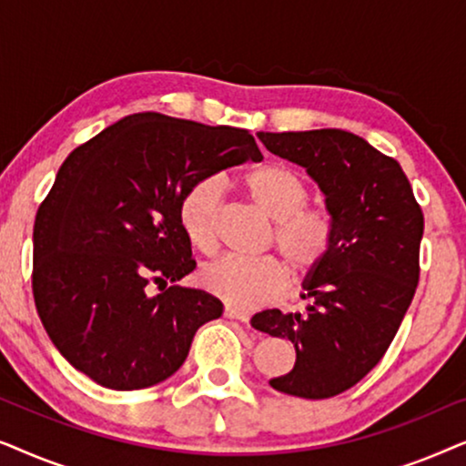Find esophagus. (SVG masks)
Returning a JSON list of instances; mask_svg holds the SVG:
<instances>
[{"label":"esophagus","instance_id":"obj_1","mask_svg":"<svg viewBox=\"0 0 466 466\" xmlns=\"http://www.w3.org/2000/svg\"><path fill=\"white\" fill-rule=\"evenodd\" d=\"M225 316L231 318V320H239V322H248V320H250V316H248V311L235 309V308H231V305H227V308H225Z\"/></svg>","mask_w":466,"mask_h":466}]
</instances>
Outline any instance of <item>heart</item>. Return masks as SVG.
Returning <instances> with one entry per match:
<instances>
[{"label": "heart", "instance_id": "b5f03b06", "mask_svg": "<svg viewBox=\"0 0 466 466\" xmlns=\"http://www.w3.org/2000/svg\"><path fill=\"white\" fill-rule=\"evenodd\" d=\"M250 199L276 220L271 244L278 246L295 276L305 278L320 269L335 244V220L329 209L308 206L309 184L295 169L267 163L244 177ZM225 197L220 176H206L184 190L177 218L187 239L201 254L218 246V218ZM203 286L222 301L239 309H257L282 295L286 267L276 257L228 254L201 271Z\"/></svg>", "mask_w": 466, "mask_h": 466}]
</instances>
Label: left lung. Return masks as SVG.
<instances>
[{
    "mask_svg": "<svg viewBox=\"0 0 466 466\" xmlns=\"http://www.w3.org/2000/svg\"><path fill=\"white\" fill-rule=\"evenodd\" d=\"M258 139L318 182L335 244L303 282L308 311L265 309L252 327L297 350L292 371L269 380L271 388L330 399L359 384L397 335L418 286L424 214L400 165L354 133L260 131Z\"/></svg>",
    "mask_w": 466,
    "mask_h": 466,
    "instance_id": "left-lung-1",
    "label": "left lung"
}]
</instances>
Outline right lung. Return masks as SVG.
I'll use <instances>...</instances> for the list:
<instances>
[{
    "label": "right lung",
    "mask_w": 466,
    "mask_h": 466,
    "mask_svg": "<svg viewBox=\"0 0 466 466\" xmlns=\"http://www.w3.org/2000/svg\"><path fill=\"white\" fill-rule=\"evenodd\" d=\"M246 129L157 112L125 116L61 165L34 227V299L69 365L112 390L174 375L222 303L177 282L195 269L177 206L190 184L260 161Z\"/></svg>",
    "instance_id": "1"
}]
</instances>
